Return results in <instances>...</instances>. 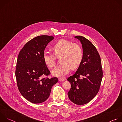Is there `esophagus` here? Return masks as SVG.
Instances as JSON below:
<instances>
[{
  "instance_id": "34e87169",
  "label": "esophagus",
  "mask_w": 122,
  "mask_h": 122,
  "mask_svg": "<svg viewBox=\"0 0 122 122\" xmlns=\"http://www.w3.org/2000/svg\"><path fill=\"white\" fill-rule=\"evenodd\" d=\"M58 81H65V79L64 78H59Z\"/></svg>"
}]
</instances>
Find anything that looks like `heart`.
I'll list each match as a JSON object with an SVG mask.
<instances>
[{
	"instance_id": "b5f03b06",
	"label": "heart",
	"mask_w": 122,
	"mask_h": 122,
	"mask_svg": "<svg viewBox=\"0 0 122 122\" xmlns=\"http://www.w3.org/2000/svg\"><path fill=\"white\" fill-rule=\"evenodd\" d=\"M51 49L56 56H61L60 61L61 64L52 71V74L55 76H65L69 72L71 68H77L82 61L83 51L81 47L78 43L61 39L53 46ZM43 59L45 64L49 67L55 66L56 57L53 54L44 52Z\"/></svg>"
}]
</instances>
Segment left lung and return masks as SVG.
<instances>
[{
	"mask_svg": "<svg viewBox=\"0 0 122 122\" xmlns=\"http://www.w3.org/2000/svg\"><path fill=\"white\" fill-rule=\"evenodd\" d=\"M75 38L82 44L83 58L75 73L67 78L71 84L67 95L73 103L82 105L90 102L98 92L103 71L100 57L95 46L83 37Z\"/></svg>",
	"mask_w": 122,
	"mask_h": 122,
	"instance_id": "1",
	"label": "left lung"
}]
</instances>
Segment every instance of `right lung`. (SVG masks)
I'll use <instances>...</instances> for the list:
<instances>
[{
  "label": "right lung",
  "instance_id": "add662e5",
  "mask_svg": "<svg viewBox=\"0 0 122 122\" xmlns=\"http://www.w3.org/2000/svg\"><path fill=\"white\" fill-rule=\"evenodd\" d=\"M54 37L42 35L27 42L20 51L17 60L15 76L18 89L29 101L38 104L44 102L50 96L57 78H43L50 71L43 59L47 44Z\"/></svg>",
  "mask_w": 122,
  "mask_h": 122
}]
</instances>
